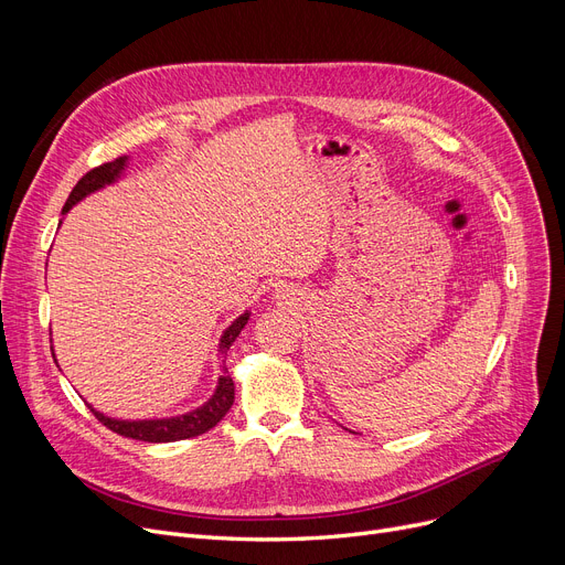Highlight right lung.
I'll use <instances>...</instances> for the list:
<instances>
[{
    "label": "right lung",
    "mask_w": 565,
    "mask_h": 565,
    "mask_svg": "<svg viewBox=\"0 0 565 565\" xmlns=\"http://www.w3.org/2000/svg\"><path fill=\"white\" fill-rule=\"evenodd\" d=\"M130 167V158L124 156L118 158L114 162H107V164H100L96 169L88 171L86 175H82L77 185L73 188L71 196L66 199V205L62 215H66L71 207L75 203H79L82 199H86L88 194H94L107 185H114L121 181V178L126 175ZM62 224V222H58ZM249 311L237 316L228 328L222 332L220 337V354L224 358L226 350L233 345V341L237 339V334L243 332V328L249 320ZM56 362V360H54ZM233 380L228 375V369H226V362L222 360V375L217 377V384H215V392L213 396L207 398L203 405L185 412V414H175V417H164V419H114V417H107V414H103L100 409H96L92 403H86L88 409H92L96 414V419L107 426L109 430L124 435V437H132V439H139V441H178V439H190V437H196V435H203L211 428H215L224 414L231 409L233 405Z\"/></svg>",
    "instance_id": "1"
}]
</instances>
